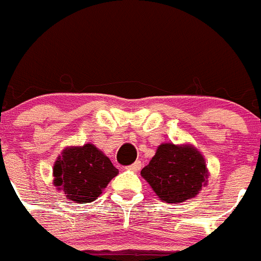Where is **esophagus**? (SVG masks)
I'll list each match as a JSON object with an SVG mask.
<instances>
[{
	"instance_id": "34e87169",
	"label": "esophagus",
	"mask_w": 261,
	"mask_h": 261,
	"mask_svg": "<svg viewBox=\"0 0 261 261\" xmlns=\"http://www.w3.org/2000/svg\"><path fill=\"white\" fill-rule=\"evenodd\" d=\"M141 167H142L141 161H135L134 164L130 165V166L127 167V169H128V170H131V171H138V170H141Z\"/></svg>"
}]
</instances>
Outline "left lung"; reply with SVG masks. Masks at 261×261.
I'll return each mask as SVG.
<instances>
[{"label": "left lung", "instance_id": "1", "mask_svg": "<svg viewBox=\"0 0 261 261\" xmlns=\"http://www.w3.org/2000/svg\"><path fill=\"white\" fill-rule=\"evenodd\" d=\"M204 155L192 143H161L141 175L149 182L158 198L179 204L194 198L209 178Z\"/></svg>", "mask_w": 261, "mask_h": 261}]
</instances>
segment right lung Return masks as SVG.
Returning a JSON list of instances; mask_svg holds the SVG:
<instances>
[{
	"instance_id": "right-lung-1",
	"label": "right lung",
	"mask_w": 261,
	"mask_h": 261,
	"mask_svg": "<svg viewBox=\"0 0 261 261\" xmlns=\"http://www.w3.org/2000/svg\"><path fill=\"white\" fill-rule=\"evenodd\" d=\"M118 174L109 156L92 143L67 146L54 164V185L77 204L96 200Z\"/></svg>"
}]
</instances>
